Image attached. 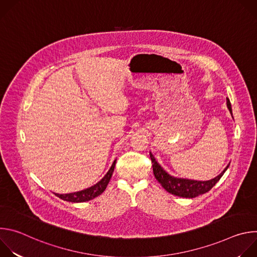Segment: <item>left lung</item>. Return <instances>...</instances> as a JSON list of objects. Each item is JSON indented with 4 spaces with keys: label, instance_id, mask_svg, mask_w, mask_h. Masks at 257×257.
I'll use <instances>...</instances> for the list:
<instances>
[{
    "label": "left lung",
    "instance_id": "left-lung-1",
    "mask_svg": "<svg viewBox=\"0 0 257 257\" xmlns=\"http://www.w3.org/2000/svg\"><path fill=\"white\" fill-rule=\"evenodd\" d=\"M227 106L229 111L233 117L232 114V106L230 99L227 98ZM152 163H153V170L154 175L160 184L164 187L165 190H167L169 193L184 198H194L198 195L204 194L208 192L215 184L216 182L222 178V176L225 174L227 169L229 168L230 164L224 169V171L217 175L215 178L207 180V181H197V180H191V179H184V178H178L170 175L167 171L163 169V167L158 163L156 158L152 153H150Z\"/></svg>",
    "mask_w": 257,
    "mask_h": 257
}]
</instances>
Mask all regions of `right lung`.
<instances>
[{
	"instance_id": "right-lung-1",
	"label": "right lung",
	"mask_w": 257,
	"mask_h": 257,
	"mask_svg": "<svg viewBox=\"0 0 257 257\" xmlns=\"http://www.w3.org/2000/svg\"><path fill=\"white\" fill-rule=\"evenodd\" d=\"M116 162L117 160H115L109 168V170L107 171V173L103 176V178L98 181L96 184H94L93 186L86 188L84 190L78 191V192H74V193H68V194H56L58 197H60L63 200L69 201V202H84V201H88L91 200L95 197H97L98 195H100L106 188L109 180L112 178L115 166H116Z\"/></svg>"
}]
</instances>
